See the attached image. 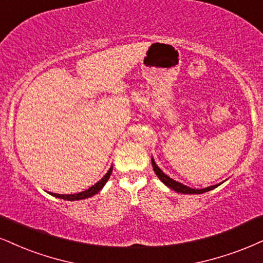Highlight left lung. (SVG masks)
<instances>
[{
	"label": "left lung",
	"instance_id": "left-lung-1",
	"mask_svg": "<svg viewBox=\"0 0 263 263\" xmlns=\"http://www.w3.org/2000/svg\"><path fill=\"white\" fill-rule=\"evenodd\" d=\"M151 162H152V167H154V171L155 173H156V176L160 178V180L162 181V183L164 184V185H167L168 187H171L172 190L177 191V193H181V194H203L206 193V191H210L212 189H215V187H217L218 185H213V186H209V187H205V189H191V187L189 186H185L183 185L181 183H178V181L171 179L170 177L166 176V174L162 172L160 168L157 167V164L155 163L154 158H151Z\"/></svg>",
	"mask_w": 263,
	"mask_h": 263
}]
</instances>
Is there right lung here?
I'll use <instances>...</instances> for the list:
<instances>
[{"mask_svg": "<svg viewBox=\"0 0 263 263\" xmlns=\"http://www.w3.org/2000/svg\"><path fill=\"white\" fill-rule=\"evenodd\" d=\"M112 170H113V167L109 168L108 172H107V173H106V176L103 177L101 180L97 181L95 185L90 186L89 189L85 190V191H82V193H79V194H70V195H61V194H51V195L56 196V197H58V199H63V200H68V201L82 200V199H87V197H91L92 195H95V194H97L100 190L102 189L103 185H105V184H106V181L109 179V177H111Z\"/></svg>", "mask_w": 263, "mask_h": 263, "instance_id": "1", "label": "right lung"}]
</instances>
